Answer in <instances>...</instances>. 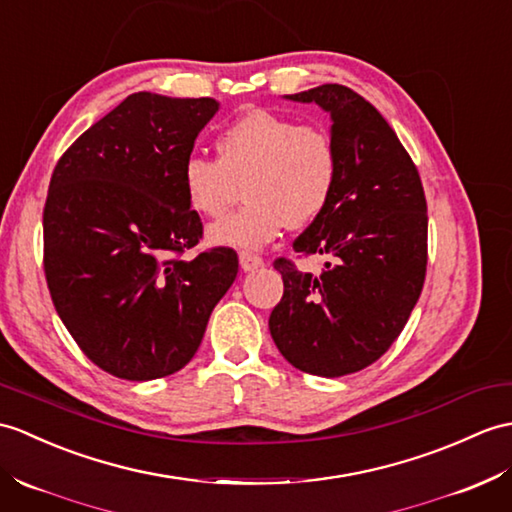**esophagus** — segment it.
Masks as SVG:
<instances>
[{
	"instance_id": "esophagus-1",
	"label": "esophagus",
	"mask_w": 512,
	"mask_h": 512,
	"mask_svg": "<svg viewBox=\"0 0 512 512\" xmlns=\"http://www.w3.org/2000/svg\"><path fill=\"white\" fill-rule=\"evenodd\" d=\"M240 266L246 272H253V270L264 266V259H261L259 255H253V253H240Z\"/></svg>"
}]
</instances>
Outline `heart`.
<instances>
[{"instance_id":"b5f03b06","label":"heart","mask_w":512,"mask_h":512,"mask_svg":"<svg viewBox=\"0 0 512 512\" xmlns=\"http://www.w3.org/2000/svg\"><path fill=\"white\" fill-rule=\"evenodd\" d=\"M338 174L340 154L329 130L253 109L218 135L216 161H185L181 187L189 209L220 218L244 185L246 205L213 224L207 240L255 251L277 240L285 224L301 229L314 222L329 205Z\"/></svg>"}]
</instances>
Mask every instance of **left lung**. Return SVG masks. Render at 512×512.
Returning <instances> with one entry per match:
<instances>
[{"mask_svg":"<svg viewBox=\"0 0 512 512\" xmlns=\"http://www.w3.org/2000/svg\"><path fill=\"white\" fill-rule=\"evenodd\" d=\"M329 113L340 174L325 211L292 244L327 255L320 275L277 259L283 296L268 327L294 368L320 377L382 358L417 305L427 266V205L417 168L371 102L342 85L283 95Z\"/></svg>","mask_w":512,"mask_h":512,"instance_id":"8db88e82","label":"left lung"}]
</instances>
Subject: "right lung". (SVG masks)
Segmentation results:
<instances>
[{
  "mask_svg": "<svg viewBox=\"0 0 512 512\" xmlns=\"http://www.w3.org/2000/svg\"><path fill=\"white\" fill-rule=\"evenodd\" d=\"M218 109L213 98L133 93L54 168L43 211L47 288L78 347L120 379L181 371L237 277L233 248L174 257L202 237L181 172Z\"/></svg>",
  "mask_w": 512,
  "mask_h": 512,
  "instance_id": "right-lung-1",
  "label": "right lung"
}]
</instances>
